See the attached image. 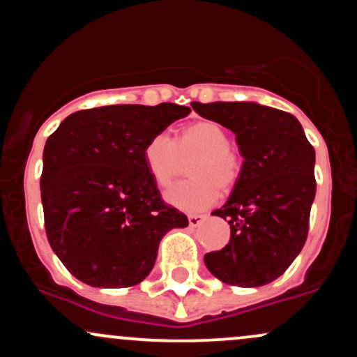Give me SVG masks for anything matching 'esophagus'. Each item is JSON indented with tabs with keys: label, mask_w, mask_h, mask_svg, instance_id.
<instances>
[{
	"label": "esophagus",
	"mask_w": 357,
	"mask_h": 357,
	"mask_svg": "<svg viewBox=\"0 0 357 357\" xmlns=\"http://www.w3.org/2000/svg\"><path fill=\"white\" fill-rule=\"evenodd\" d=\"M205 215H199V213H191L188 215V222H190V227H198L199 223L205 220Z\"/></svg>",
	"instance_id": "obj_1"
}]
</instances>
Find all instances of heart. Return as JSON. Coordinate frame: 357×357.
<instances>
[{
  "label": "heart",
  "instance_id": "b5f03b06",
  "mask_svg": "<svg viewBox=\"0 0 357 357\" xmlns=\"http://www.w3.org/2000/svg\"><path fill=\"white\" fill-rule=\"evenodd\" d=\"M191 158V179L172 186L166 199L183 211H202L217 202L218 188L229 191L236 186L242 164L227 128L213 120L188 123L176 130L174 139L158 134L144 147L146 167L159 188L171 186Z\"/></svg>",
  "mask_w": 357,
  "mask_h": 357
}]
</instances>
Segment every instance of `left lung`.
I'll return each instance as SVG.
<instances>
[{
    "label": "left lung",
    "instance_id": "8db88e82",
    "mask_svg": "<svg viewBox=\"0 0 357 357\" xmlns=\"http://www.w3.org/2000/svg\"><path fill=\"white\" fill-rule=\"evenodd\" d=\"M203 119L236 134L244 164L232 195L211 215L225 218L230 241L205 254L208 271L227 284L254 288L280 278L308 236L315 198V151L300 121L257 103H198Z\"/></svg>",
    "mask_w": 357,
    "mask_h": 357
}]
</instances>
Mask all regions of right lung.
Masks as SVG:
<instances>
[{
    "label": "right lung",
    "mask_w": 357,
    "mask_h": 357,
    "mask_svg": "<svg viewBox=\"0 0 357 357\" xmlns=\"http://www.w3.org/2000/svg\"><path fill=\"white\" fill-rule=\"evenodd\" d=\"M188 107L109 105L73 113L47 139L40 176L49 244L68 271L96 288L139 284L160 238L188 218L166 205L144 147Z\"/></svg>",
    "instance_id": "right-lung-1"
}]
</instances>
